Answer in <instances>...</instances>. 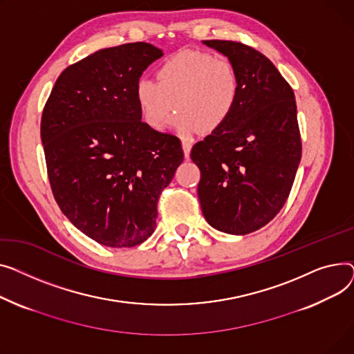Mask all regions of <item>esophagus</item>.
<instances>
[{
  "mask_svg": "<svg viewBox=\"0 0 354 354\" xmlns=\"http://www.w3.org/2000/svg\"><path fill=\"white\" fill-rule=\"evenodd\" d=\"M181 145H183V151H184V157L189 158L190 157V151H192V141L189 140H183L181 141Z\"/></svg>",
  "mask_w": 354,
  "mask_h": 354,
  "instance_id": "34e87169",
  "label": "esophagus"
}]
</instances>
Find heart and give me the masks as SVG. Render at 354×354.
<instances>
[{
  "label": "heart",
  "mask_w": 354,
  "mask_h": 354,
  "mask_svg": "<svg viewBox=\"0 0 354 354\" xmlns=\"http://www.w3.org/2000/svg\"><path fill=\"white\" fill-rule=\"evenodd\" d=\"M240 95L232 61L209 53L181 51L157 68V81L141 78L136 100L144 121L160 130L174 110L171 127L184 136L214 133L230 120Z\"/></svg>",
  "instance_id": "heart-1"
}]
</instances>
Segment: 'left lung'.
Here are the masks:
<instances>
[{"label":"left lung","mask_w":354,"mask_h":354,"mask_svg":"<svg viewBox=\"0 0 354 354\" xmlns=\"http://www.w3.org/2000/svg\"><path fill=\"white\" fill-rule=\"evenodd\" d=\"M203 44L233 62L240 95L230 120L193 145L197 194L207 223L244 236L272 221L292 190L301 158L295 93L257 50L224 39Z\"/></svg>","instance_id":"8db88e82"}]
</instances>
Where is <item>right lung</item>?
Returning a JSON list of instances; mask_svg holds the SVG:
<instances>
[{
  "label": "right lung",
  "mask_w": 354,
  "mask_h": 354,
  "mask_svg": "<svg viewBox=\"0 0 354 354\" xmlns=\"http://www.w3.org/2000/svg\"><path fill=\"white\" fill-rule=\"evenodd\" d=\"M162 51L102 48L57 78L41 117L51 190L61 212L107 247H134L156 228L157 203L183 162L178 137L141 121L136 86Z\"/></svg>",
  "instance_id": "1"
}]
</instances>
